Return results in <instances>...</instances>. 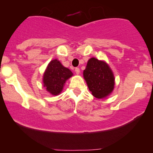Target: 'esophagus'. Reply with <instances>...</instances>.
Wrapping results in <instances>:
<instances>
[{
    "label": "esophagus",
    "mask_w": 153,
    "mask_h": 153,
    "mask_svg": "<svg viewBox=\"0 0 153 153\" xmlns=\"http://www.w3.org/2000/svg\"><path fill=\"white\" fill-rule=\"evenodd\" d=\"M75 72L76 73V74H79L80 73V69L79 68H75Z\"/></svg>",
    "instance_id": "esophagus-1"
}]
</instances>
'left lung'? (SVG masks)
Masks as SVG:
<instances>
[{
	"instance_id": "1",
	"label": "left lung",
	"mask_w": 153,
	"mask_h": 153,
	"mask_svg": "<svg viewBox=\"0 0 153 153\" xmlns=\"http://www.w3.org/2000/svg\"><path fill=\"white\" fill-rule=\"evenodd\" d=\"M83 77L90 91L95 97L104 98L109 95L114 88V76L106 62L92 58L88 61Z\"/></svg>"
}]
</instances>
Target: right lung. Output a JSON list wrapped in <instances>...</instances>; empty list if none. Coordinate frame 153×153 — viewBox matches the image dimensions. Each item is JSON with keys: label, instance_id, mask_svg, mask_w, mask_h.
I'll return each mask as SVG.
<instances>
[{"label": "right lung", "instance_id": "1", "mask_svg": "<svg viewBox=\"0 0 153 153\" xmlns=\"http://www.w3.org/2000/svg\"><path fill=\"white\" fill-rule=\"evenodd\" d=\"M72 76V72L69 69L62 66L58 60H53L44 74V86L52 95H57L62 91L66 80Z\"/></svg>", "mask_w": 153, "mask_h": 153}]
</instances>
